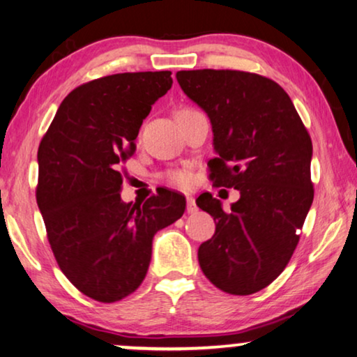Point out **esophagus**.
Segmentation results:
<instances>
[{
	"label": "esophagus",
	"instance_id": "esophagus-1",
	"mask_svg": "<svg viewBox=\"0 0 357 357\" xmlns=\"http://www.w3.org/2000/svg\"><path fill=\"white\" fill-rule=\"evenodd\" d=\"M185 210H188L189 215H194L197 213V205H195V200L192 197H188V206H185Z\"/></svg>",
	"mask_w": 357,
	"mask_h": 357
}]
</instances>
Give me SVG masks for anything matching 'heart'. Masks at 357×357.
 Segmentation results:
<instances>
[{"instance_id": "obj_1", "label": "heart", "mask_w": 357, "mask_h": 357, "mask_svg": "<svg viewBox=\"0 0 357 357\" xmlns=\"http://www.w3.org/2000/svg\"><path fill=\"white\" fill-rule=\"evenodd\" d=\"M168 179L172 181L173 184H178V185H184L185 183H188V176L183 172H173L168 174Z\"/></svg>"}]
</instances>
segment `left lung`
<instances>
[{
	"mask_svg": "<svg viewBox=\"0 0 357 357\" xmlns=\"http://www.w3.org/2000/svg\"><path fill=\"white\" fill-rule=\"evenodd\" d=\"M176 79L210 119L213 184L241 192L231 211L208 192L195 200L216 221L199 247V264L220 290L252 295L278 279L300 241L314 199L311 137L273 79L211 68L181 70Z\"/></svg>",
	"mask_w": 357,
	"mask_h": 357,
	"instance_id": "left-lung-1",
	"label": "left lung"
}]
</instances>
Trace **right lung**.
<instances>
[{
  "label": "right lung",
  "mask_w": 357,
  "mask_h": 357,
  "mask_svg": "<svg viewBox=\"0 0 357 357\" xmlns=\"http://www.w3.org/2000/svg\"><path fill=\"white\" fill-rule=\"evenodd\" d=\"M172 72L116 73L62 100L38 147L36 202L66 278L89 298L114 303L144 280L152 238L183 216L184 195L162 190L126 204L121 163L142 120L172 88Z\"/></svg>",
  "instance_id": "add662e5"
}]
</instances>
